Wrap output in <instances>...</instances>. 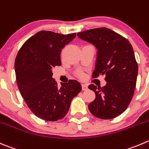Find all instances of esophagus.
I'll list each match as a JSON object with an SVG mask.
<instances>
[{"label":"esophagus","instance_id":"esophagus-1","mask_svg":"<svg viewBox=\"0 0 149 149\" xmlns=\"http://www.w3.org/2000/svg\"><path fill=\"white\" fill-rule=\"evenodd\" d=\"M88 89V86L86 84H82V89L83 90H86Z\"/></svg>","mask_w":149,"mask_h":149}]
</instances>
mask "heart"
<instances>
[{"label":"heart","instance_id":"1","mask_svg":"<svg viewBox=\"0 0 149 149\" xmlns=\"http://www.w3.org/2000/svg\"><path fill=\"white\" fill-rule=\"evenodd\" d=\"M78 75H79V76L81 78L84 76V73H82V72H79V73H78Z\"/></svg>","mask_w":149,"mask_h":149}]
</instances>
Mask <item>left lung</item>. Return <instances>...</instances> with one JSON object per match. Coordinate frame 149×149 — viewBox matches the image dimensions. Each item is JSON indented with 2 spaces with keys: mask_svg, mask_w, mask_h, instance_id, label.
<instances>
[{
  "mask_svg": "<svg viewBox=\"0 0 149 149\" xmlns=\"http://www.w3.org/2000/svg\"><path fill=\"white\" fill-rule=\"evenodd\" d=\"M77 35L94 44L98 51L92 78L104 75L107 82L102 87L94 84L88 86L96 95L89 104V111L102 119L116 117L127 108L136 86L138 67L132 45L125 37L106 27Z\"/></svg>",
  "mask_w": 149,
  "mask_h": 149,
  "instance_id": "obj_1",
  "label": "left lung"
}]
</instances>
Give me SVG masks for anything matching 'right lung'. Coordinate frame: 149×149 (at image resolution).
Masks as SVG:
<instances>
[{
	"label": "right lung",
	"mask_w": 149,
	"mask_h": 149,
	"mask_svg": "<svg viewBox=\"0 0 149 149\" xmlns=\"http://www.w3.org/2000/svg\"><path fill=\"white\" fill-rule=\"evenodd\" d=\"M76 36L42 30L27 39L17 53L14 67L19 92L30 111L43 120L63 119L81 90V84L73 79L58 87L52 71L61 65L62 49Z\"/></svg>",
	"instance_id": "right-lung-1"
}]
</instances>
